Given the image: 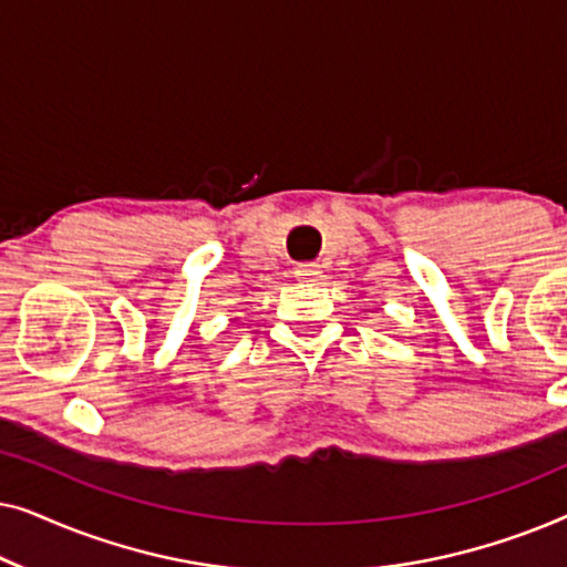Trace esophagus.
<instances>
[{
    "mask_svg": "<svg viewBox=\"0 0 567 567\" xmlns=\"http://www.w3.org/2000/svg\"><path fill=\"white\" fill-rule=\"evenodd\" d=\"M320 266H315V262H301V266L293 268V276L299 278V281H317L320 278Z\"/></svg>",
    "mask_w": 567,
    "mask_h": 567,
    "instance_id": "esophagus-1",
    "label": "esophagus"
}]
</instances>
